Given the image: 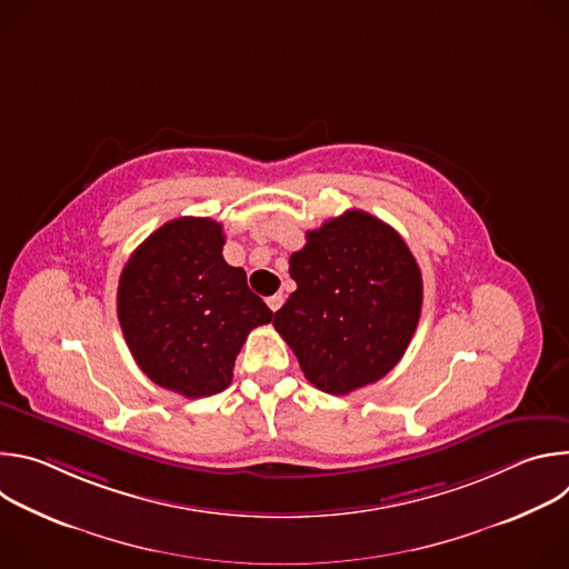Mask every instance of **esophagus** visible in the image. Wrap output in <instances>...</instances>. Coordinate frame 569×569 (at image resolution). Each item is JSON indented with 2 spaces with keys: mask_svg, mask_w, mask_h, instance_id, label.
<instances>
[{
  "mask_svg": "<svg viewBox=\"0 0 569 569\" xmlns=\"http://www.w3.org/2000/svg\"><path fill=\"white\" fill-rule=\"evenodd\" d=\"M268 306H270L272 312H277V310L283 306V295H272V297H268Z\"/></svg>",
  "mask_w": 569,
  "mask_h": 569,
  "instance_id": "obj_1",
  "label": "esophagus"
}]
</instances>
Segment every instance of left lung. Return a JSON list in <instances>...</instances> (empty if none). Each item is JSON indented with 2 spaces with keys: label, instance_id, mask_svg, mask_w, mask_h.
<instances>
[{
  "label": "left lung",
  "instance_id": "obj_1",
  "mask_svg": "<svg viewBox=\"0 0 569 569\" xmlns=\"http://www.w3.org/2000/svg\"><path fill=\"white\" fill-rule=\"evenodd\" d=\"M290 277L297 290L272 323L308 382L345 396L398 365L421 317L423 279L393 227L345 211L306 231Z\"/></svg>",
  "mask_w": 569,
  "mask_h": 569
}]
</instances>
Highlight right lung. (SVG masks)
Returning <instances> with one entry per match:
<instances>
[{
  "label": "right lung",
  "mask_w": 569,
  "mask_h": 569,
  "mask_svg": "<svg viewBox=\"0 0 569 569\" xmlns=\"http://www.w3.org/2000/svg\"><path fill=\"white\" fill-rule=\"evenodd\" d=\"M222 246L220 222L176 218L141 242L119 279L117 315L134 362L187 398L227 389L250 331L272 321Z\"/></svg>",
  "instance_id": "1"
}]
</instances>
